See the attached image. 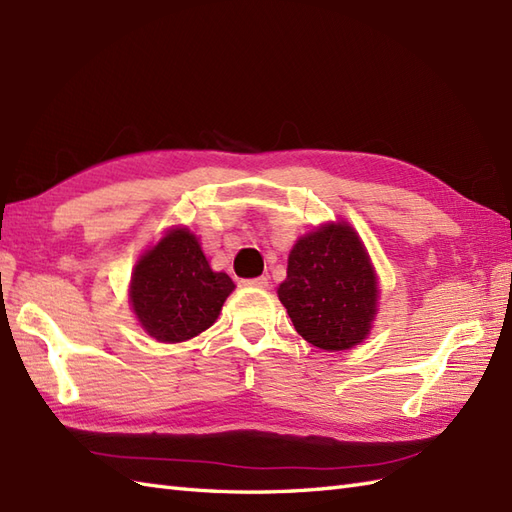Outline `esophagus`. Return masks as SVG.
<instances>
[{"label":"esophagus","instance_id":"esophagus-1","mask_svg":"<svg viewBox=\"0 0 512 512\" xmlns=\"http://www.w3.org/2000/svg\"><path fill=\"white\" fill-rule=\"evenodd\" d=\"M245 286H256V289H265V286L269 284V278L260 276V278H252V280H243Z\"/></svg>","mask_w":512,"mask_h":512}]
</instances>
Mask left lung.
<instances>
[{"label":"left lung","instance_id":"obj_1","mask_svg":"<svg viewBox=\"0 0 512 512\" xmlns=\"http://www.w3.org/2000/svg\"><path fill=\"white\" fill-rule=\"evenodd\" d=\"M278 297L295 330L321 350L341 352L363 341L376 315L378 282L358 234L341 221L302 236Z\"/></svg>","mask_w":512,"mask_h":512}]
</instances>
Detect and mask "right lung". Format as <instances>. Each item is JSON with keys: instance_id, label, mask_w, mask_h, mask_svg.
I'll use <instances>...</instances> for the list:
<instances>
[{"instance_id": "right-lung-1", "label": "right lung", "mask_w": 512, "mask_h": 512, "mask_svg": "<svg viewBox=\"0 0 512 512\" xmlns=\"http://www.w3.org/2000/svg\"><path fill=\"white\" fill-rule=\"evenodd\" d=\"M232 291L228 273L210 269L195 234L180 228L141 256L130 299L149 336L180 343L213 326Z\"/></svg>"}]
</instances>
